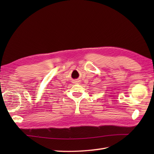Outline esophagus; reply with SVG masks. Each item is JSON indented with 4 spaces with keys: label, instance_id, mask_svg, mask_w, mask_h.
Returning a JSON list of instances; mask_svg holds the SVG:
<instances>
[{
    "label": "esophagus",
    "instance_id": "obj_1",
    "mask_svg": "<svg viewBox=\"0 0 154 154\" xmlns=\"http://www.w3.org/2000/svg\"><path fill=\"white\" fill-rule=\"evenodd\" d=\"M79 83V81H74V83H75V84H78Z\"/></svg>",
    "mask_w": 154,
    "mask_h": 154
}]
</instances>
